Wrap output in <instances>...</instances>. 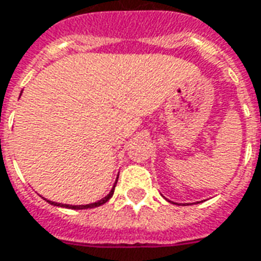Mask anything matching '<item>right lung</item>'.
<instances>
[{
  "label": "right lung",
  "instance_id": "add662e5",
  "mask_svg": "<svg viewBox=\"0 0 261 261\" xmlns=\"http://www.w3.org/2000/svg\"><path fill=\"white\" fill-rule=\"evenodd\" d=\"M116 184H117V179H116L115 185H113V188H112V191L109 192V194L106 195L105 198H102L101 200H98V202H95V203H90V204H63V203H57V202H51V200H47L48 203L54 204V206H59V207H67V209H74V210H82V209H92V207H98V206H101V204L106 203L108 200L111 199L112 195H113V192H115V187Z\"/></svg>",
  "mask_w": 261,
  "mask_h": 261
}]
</instances>
